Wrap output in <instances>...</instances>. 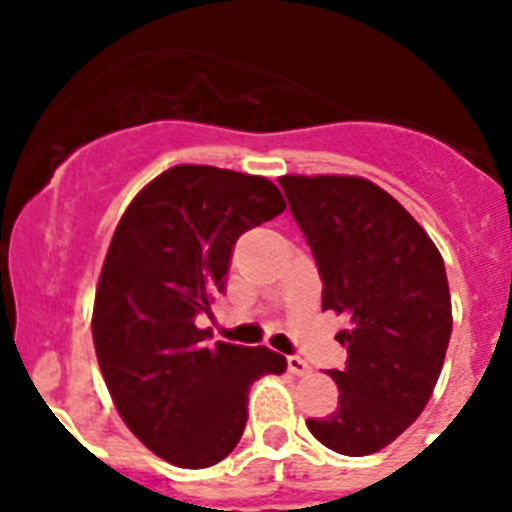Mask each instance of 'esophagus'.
<instances>
[{
    "label": "esophagus",
    "instance_id": "esophagus-1",
    "mask_svg": "<svg viewBox=\"0 0 512 512\" xmlns=\"http://www.w3.org/2000/svg\"><path fill=\"white\" fill-rule=\"evenodd\" d=\"M287 369L292 374H297V377H303V374L311 372V366H308V361H305V358H300V356H289L287 358Z\"/></svg>",
    "mask_w": 512,
    "mask_h": 512
}]
</instances>
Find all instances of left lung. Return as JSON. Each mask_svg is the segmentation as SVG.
<instances>
[{"label":"left lung","instance_id":"1","mask_svg":"<svg viewBox=\"0 0 512 512\" xmlns=\"http://www.w3.org/2000/svg\"><path fill=\"white\" fill-rule=\"evenodd\" d=\"M292 217L324 281L321 308L345 316L348 348L329 417L308 430L348 457L380 452L422 414L452 337V297L441 252L380 185L348 175H284Z\"/></svg>","mask_w":512,"mask_h":512}]
</instances>
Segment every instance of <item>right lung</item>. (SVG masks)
Here are the masks:
<instances>
[{
	"label": "right lung",
	"mask_w": 512,
	"mask_h": 512,
	"mask_svg": "<svg viewBox=\"0 0 512 512\" xmlns=\"http://www.w3.org/2000/svg\"><path fill=\"white\" fill-rule=\"evenodd\" d=\"M284 209L265 177L177 164L116 225L95 292V353L127 428L177 468L225 460L247 425L249 385L287 369L265 345L207 348L196 327L225 289L236 239Z\"/></svg>",
	"instance_id": "1"
}]
</instances>
